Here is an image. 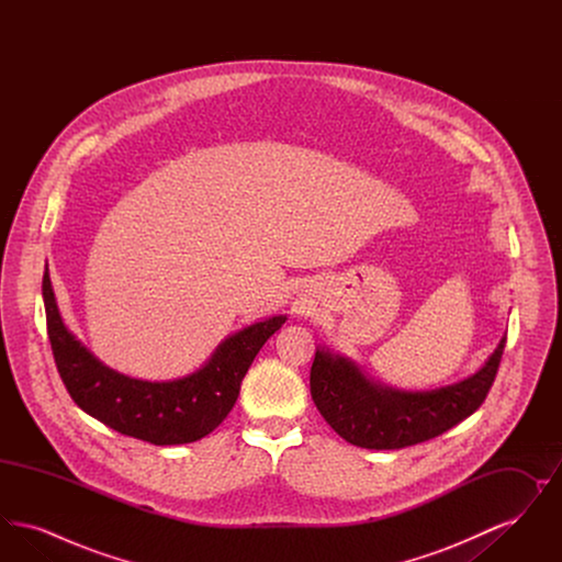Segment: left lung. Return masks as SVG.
<instances>
[{
    "instance_id": "obj_1",
    "label": "left lung",
    "mask_w": 562,
    "mask_h": 562,
    "mask_svg": "<svg viewBox=\"0 0 562 562\" xmlns=\"http://www.w3.org/2000/svg\"><path fill=\"white\" fill-rule=\"evenodd\" d=\"M506 337L479 373L440 390L401 392L374 383L351 360L318 349L310 390L326 424L362 449H404L440 436L481 406L502 362Z\"/></svg>"
}]
</instances>
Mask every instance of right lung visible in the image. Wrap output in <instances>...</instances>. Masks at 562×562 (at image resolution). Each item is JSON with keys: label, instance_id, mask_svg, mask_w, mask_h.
<instances>
[{"label": "right lung", "instance_id": "obj_1", "mask_svg": "<svg viewBox=\"0 0 562 562\" xmlns=\"http://www.w3.org/2000/svg\"><path fill=\"white\" fill-rule=\"evenodd\" d=\"M42 294L54 362L69 396L111 429L158 447L188 445L211 434L234 408L241 379L286 316L250 324L227 337L195 373L175 381H140L115 373L67 330L58 314L48 268Z\"/></svg>", "mask_w": 562, "mask_h": 562}]
</instances>
